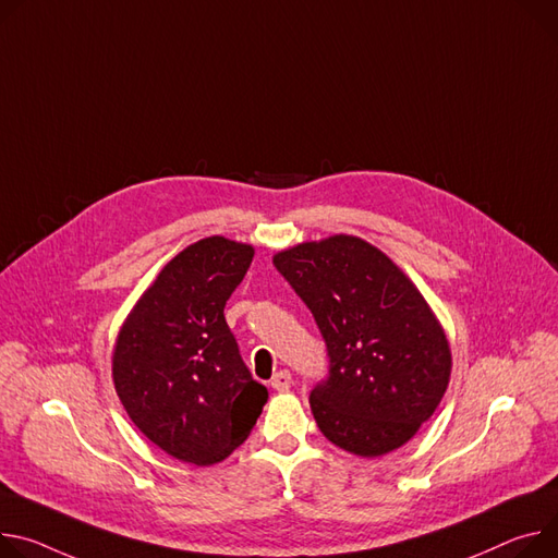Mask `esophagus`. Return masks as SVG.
Returning <instances> with one entry per match:
<instances>
[{
	"label": "esophagus",
	"mask_w": 558,
	"mask_h": 558,
	"mask_svg": "<svg viewBox=\"0 0 558 558\" xmlns=\"http://www.w3.org/2000/svg\"><path fill=\"white\" fill-rule=\"evenodd\" d=\"M291 374L287 372V369H280L274 378H271V387L276 389V391H287L289 387H291Z\"/></svg>",
	"instance_id": "esophagus-1"
}]
</instances>
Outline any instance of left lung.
Here are the masks:
<instances>
[{
	"instance_id": "obj_1",
	"label": "left lung",
	"mask_w": 558,
	"mask_h": 558,
	"mask_svg": "<svg viewBox=\"0 0 558 558\" xmlns=\"http://www.w3.org/2000/svg\"><path fill=\"white\" fill-rule=\"evenodd\" d=\"M274 265L327 342L329 378L310 396L325 438L363 459L414 438L451 376L449 340L418 287L347 233L278 251Z\"/></svg>"
}]
</instances>
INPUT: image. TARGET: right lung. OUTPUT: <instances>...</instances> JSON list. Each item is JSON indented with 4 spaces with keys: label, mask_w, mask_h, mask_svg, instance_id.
<instances>
[{
    "label": "right lung",
    "mask_w": 558,
    "mask_h": 558,
    "mask_svg": "<svg viewBox=\"0 0 558 558\" xmlns=\"http://www.w3.org/2000/svg\"><path fill=\"white\" fill-rule=\"evenodd\" d=\"M251 260V244L225 235L189 244L140 295L116 338L113 383L129 418L182 463L225 461L269 398L225 320Z\"/></svg>",
    "instance_id": "right-lung-1"
}]
</instances>
